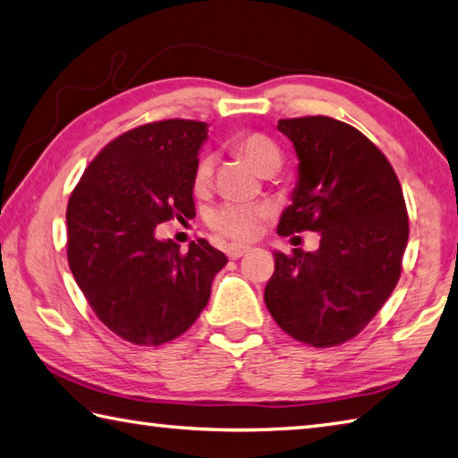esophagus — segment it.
<instances>
[{
  "mask_svg": "<svg viewBox=\"0 0 458 458\" xmlns=\"http://www.w3.org/2000/svg\"><path fill=\"white\" fill-rule=\"evenodd\" d=\"M248 252H250V246H238V244H232L226 248V256L230 258V260H238V258L246 256Z\"/></svg>",
  "mask_w": 458,
  "mask_h": 458,
  "instance_id": "1",
  "label": "esophagus"
}]
</instances>
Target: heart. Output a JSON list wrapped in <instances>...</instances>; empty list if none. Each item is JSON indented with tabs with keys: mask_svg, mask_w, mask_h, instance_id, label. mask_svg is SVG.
<instances>
[{
	"mask_svg": "<svg viewBox=\"0 0 458 458\" xmlns=\"http://www.w3.org/2000/svg\"><path fill=\"white\" fill-rule=\"evenodd\" d=\"M234 149L252 165L258 174L268 170H278L282 162L280 149L274 140L264 134H242L234 140ZM214 180V157L202 156L194 168L192 188L198 196H204L212 188ZM270 216L268 204H246V202H228L210 214V228L216 234L236 242L252 240L260 232L262 222Z\"/></svg>",
	"mask_w": 458,
	"mask_h": 458,
	"instance_id": "1",
	"label": "heart"
}]
</instances>
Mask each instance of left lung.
<instances>
[{
  "mask_svg": "<svg viewBox=\"0 0 458 458\" xmlns=\"http://www.w3.org/2000/svg\"><path fill=\"white\" fill-rule=\"evenodd\" d=\"M293 140L298 186L278 234L320 232V248L274 254L266 309L314 348L354 338L393 294L409 242V214L393 165L370 140L328 115L278 120Z\"/></svg>",
  "mask_w": 458,
  "mask_h": 458,
  "instance_id": "1",
  "label": "left lung"
}]
</instances>
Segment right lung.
I'll use <instances>...</instances> for the list:
<instances>
[{
  "label": "right lung",
  "mask_w": 458,
  "mask_h": 458,
  "mask_svg": "<svg viewBox=\"0 0 458 458\" xmlns=\"http://www.w3.org/2000/svg\"><path fill=\"white\" fill-rule=\"evenodd\" d=\"M206 123L162 120L104 146L70 196L68 262L91 310L114 335L160 346L192 327L226 256L208 240L188 252L157 224L194 218L192 178Z\"/></svg>",
  "instance_id": "add662e5"
}]
</instances>
